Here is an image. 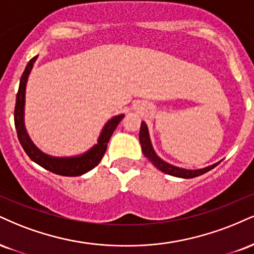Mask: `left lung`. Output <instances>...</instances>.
<instances>
[{
	"label": "left lung",
	"instance_id": "1",
	"mask_svg": "<svg viewBox=\"0 0 254 254\" xmlns=\"http://www.w3.org/2000/svg\"><path fill=\"white\" fill-rule=\"evenodd\" d=\"M139 143H140V146H142V151L143 154H144V156L148 158V160L150 161L158 170L168 174V175L181 177V179H193V177L200 176L202 175V174L212 170L213 168H215L220 163V162H218V163H214L212 164V166L202 168V169H194V170L183 169V168L175 167L173 166V164H169L168 162L162 160L161 157H158L156 152H155L154 148H152L150 136H149V130H148V127H146L145 122H142V124H140Z\"/></svg>",
	"mask_w": 254,
	"mask_h": 254
}]
</instances>
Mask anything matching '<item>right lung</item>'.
<instances>
[{
    "instance_id": "1",
    "label": "right lung",
    "mask_w": 254,
    "mask_h": 254,
    "mask_svg": "<svg viewBox=\"0 0 254 254\" xmlns=\"http://www.w3.org/2000/svg\"><path fill=\"white\" fill-rule=\"evenodd\" d=\"M36 59H38V56L30 59L28 65L26 66V69L22 73V77L20 79V86L16 94V104H15L14 111V121L17 137H19L21 145H22L26 154L28 155L30 160L38 163L39 166L61 176H80L82 174L92 170L102 160L106 151V148H108L109 140L111 138L112 133H114L119 122L123 119L124 115L115 116V117L108 121V123L104 125L102 132H100L97 144H94L90 150L84 152V154L71 157H56L45 154L44 151L40 150L38 146L33 143V140L30 139L28 133H27L26 127H24L26 85L27 80H28L29 73L32 71L33 65H34Z\"/></svg>"
}]
</instances>
